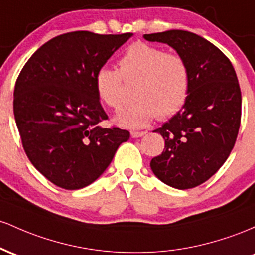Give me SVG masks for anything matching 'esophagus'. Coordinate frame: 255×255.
I'll return each mask as SVG.
<instances>
[{
	"mask_svg": "<svg viewBox=\"0 0 255 255\" xmlns=\"http://www.w3.org/2000/svg\"><path fill=\"white\" fill-rule=\"evenodd\" d=\"M145 131H131V136L133 137V138H138V137H142L145 135Z\"/></svg>",
	"mask_w": 255,
	"mask_h": 255,
	"instance_id": "1",
	"label": "esophagus"
}]
</instances>
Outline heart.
Wrapping results in <instances>:
<instances>
[{
    "label": "heart",
    "instance_id": "b5f03b06",
    "mask_svg": "<svg viewBox=\"0 0 255 255\" xmlns=\"http://www.w3.org/2000/svg\"><path fill=\"white\" fill-rule=\"evenodd\" d=\"M124 80L137 82V101L117 117V122L128 128H143L156 117L173 116L189 95L190 71L184 58L145 43L128 48L119 60V71L110 67L97 71V95L113 111H120L125 104Z\"/></svg>",
    "mask_w": 255,
    "mask_h": 255
}]
</instances>
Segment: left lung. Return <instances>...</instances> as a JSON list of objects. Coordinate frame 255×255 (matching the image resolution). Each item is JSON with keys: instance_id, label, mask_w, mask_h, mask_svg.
Instances as JSON below:
<instances>
[{"instance_id": "8db88e82", "label": "left lung", "mask_w": 255, "mask_h": 255, "mask_svg": "<svg viewBox=\"0 0 255 255\" xmlns=\"http://www.w3.org/2000/svg\"><path fill=\"white\" fill-rule=\"evenodd\" d=\"M144 38L171 45L189 66V95L154 131L164 137L165 148L150 167L165 184L191 189L211 178L235 145L242 105L236 72L222 50L193 32L170 30Z\"/></svg>"}]
</instances>
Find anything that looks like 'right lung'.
Masks as SVG:
<instances>
[{
  "instance_id": "add662e5",
  "label": "right lung",
  "mask_w": 255,
  "mask_h": 255,
  "mask_svg": "<svg viewBox=\"0 0 255 255\" xmlns=\"http://www.w3.org/2000/svg\"><path fill=\"white\" fill-rule=\"evenodd\" d=\"M132 33L74 31L32 54L14 88L13 111L22 148L37 170L62 189L96 181L130 132L102 128L96 73Z\"/></svg>"
}]
</instances>
